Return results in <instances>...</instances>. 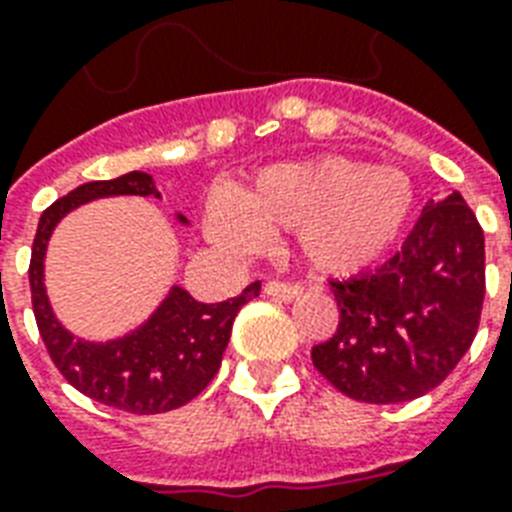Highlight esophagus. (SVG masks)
<instances>
[{
	"instance_id": "1",
	"label": "esophagus",
	"mask_w": 512,
	"mask_h": 512,
	"mask_svg": "<svg viewBox=\"0 0 512 512\" xmlns=\"http://www.w3.org/2000/svg\"><path fill=\"white\" fill-rule=\"evenodd\" d=\"M265 295L273 297V300H281V303H292V300H297V297L303 295V284L273 279L265 284Z\"/></svg>"
}]
</instances>
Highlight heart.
<instances>
[{"mask_svg":"<svg viewBox=\"0 0 512 512\" xmlns=\"http://www.w3.org/2000/svg\"><path fill=\"white\" fill-rule=\"evenodd\" d=\"M414 204L412 180L348 156L276 164L228 196L209 231L220 244L255 247L265 231H295L305 263L358 271L398 236Z\"/></svg>","mask_w":512,"mask_h":512,"instance_id":"1","label":"heart"}]
</instances>
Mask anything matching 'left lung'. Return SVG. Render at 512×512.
Here are the masks:
<instances>
[{
  "mask_svg": "<svg viewBox=\"0 0 512 512\" xmlns=\"http://www.w3.org/2000/svg\"><path fill=\"white\" fill-rule=\"evenodd\" d=\"M329 287L340 324L311 350L313 366L364 404L412 401L441 385L476 337L486 292L484 231L454 191L422 209L380 268Z\"/></svg>",
  "mask_w": 512,
  "mask_h": 512,
  "instance_id": "obj_1",
  "label": "left lung"
}]
</instances>
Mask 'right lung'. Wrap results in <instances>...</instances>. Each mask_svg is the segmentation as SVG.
I'll return each instance as SVG.
<instances>
[{
    "label": "right lung",
    "instance_id": "obj_1",
    "mask_svg": "<svg viewBox=\"0 0 512 512\" xmlns=\"http://www.w3.org/2000/svg\"><path fill=\"white\" fill-rule=\"evenodd\" d=\"M103 196H159L148 172H127L116 180H95L44 209L31 247V303L39 335L60 374L92 401L132 414H162L188 404L220 369L225 345L241 305L260 295V281L225 303H199L172 287L146 324L108 342H87L68 332L50 308L44 289V255L55 225L92 199ZM185 223L183 215H177Z\"/></svg>",
    "mask_w": 512,
    "mask_h": 512
}]
</instances>
